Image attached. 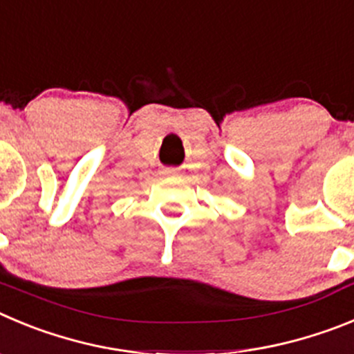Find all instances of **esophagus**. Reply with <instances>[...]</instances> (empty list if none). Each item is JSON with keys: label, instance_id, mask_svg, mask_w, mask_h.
Segmentation results:
<instances>
[{"label": "esophagus", "instance_id": "obj_1", "mask_svg": "<svg viewBox=\"0 0 354 354\" xmlns=\"http://www.w3.org/2000/svg\"><path fill=\"white\" fill-rule=\"evenodd\" d=\"M164 173L165 174H171V176H173V174H176V169H165Z\"/></svg>", "mask_w": 354, "mask_h": 354}]
</instances>
